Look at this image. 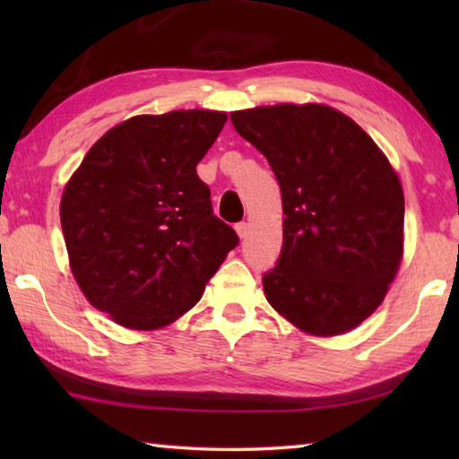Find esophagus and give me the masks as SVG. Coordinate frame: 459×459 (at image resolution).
<instances>
[{"label": "esophagus", "instance_id": "1", "mask_svg": "<svg viewBox=\"0 0 459 459\" xmlns=\"http://www.w3.org/2000/svg\"><path fill=\"white\" fill-rule=\"evenodd\" d=\"M237 235L240 237V238H245L247 235H248V224L247 222H237Z\"/></svg>", "mask_w": 459, "mask_h": 459}]
</instances>
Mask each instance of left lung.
<instances>
[{
  "mask_svg": "<svg viewBox=\"0 0 459 459\" xmlns=\"http://www.w3.org/2000/svg\"><path fill=\"white\" fill-rule=\"evenodd\" d=\"M265 155L283 202V247L263 275L271 306L316 336L359 325L385 299L403 255L405 198L377 143L325 105L230 113Z\"/></svg>",
  "mask_w": 459,
  "mask_h": 459,
  "instance_id": "left-lung-1",
  "label": "left lung"
}]
</instances>
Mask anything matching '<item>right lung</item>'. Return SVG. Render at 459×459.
<instances>
[{
	"label": "right lung",
	"mask_w": 459,
	"mask_h": 459,
	"mask_svg": "<svg viewBox=\"0 0 459 459\" xmlns=\"http://www.w3.org/2000/svg\"><path fill=\"white\" fill-rule=\"evenodd\" d=\"M224 123L227 113L202 108L127 119L91 147L62 192L76 283L126 328H161L188 312L238 245L196 174Z\"/></svg>",
	"instance_id": "obj_1"
}]
</instances>
